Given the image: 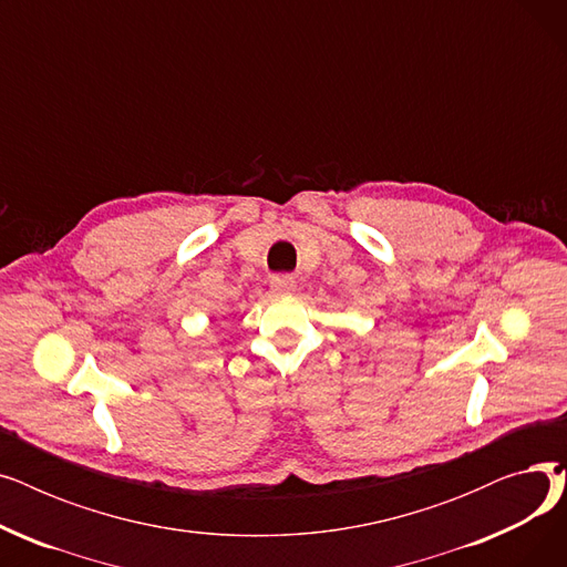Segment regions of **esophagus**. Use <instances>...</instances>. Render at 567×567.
<instances>
[{
	"instance_id": "1",
	"label": "esophagus",
	"mask_w": 567,
	"mask_h": 567,
	"mask_svg": "<svg viewBox=\"0 0 567 567\" xmlns=\"http://www.w3.org/2000/svg\"><path fill=\"white\" fill-rule=\"evenodd\" d=\"M271 291L276 296H289V293L296 291V282L289 276H274L271 278Z\"/></svg>"
}]
</instances>
